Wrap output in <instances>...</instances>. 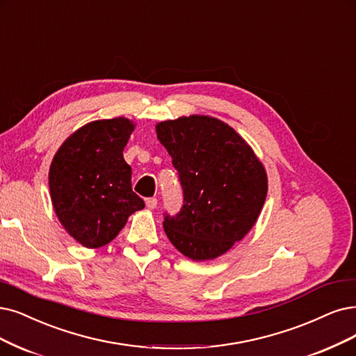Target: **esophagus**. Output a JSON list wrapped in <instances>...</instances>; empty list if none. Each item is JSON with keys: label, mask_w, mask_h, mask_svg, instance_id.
I'll return each instance as SVG.
<instances>
[{"label": "esophagus", "mask_w": 356, "mask_h": 356, "mask_svg": "<svg viewBox=\"0 0 356 356\" xmlns=\"http://www.w3.org/2000/svg\"><path fill=\"white\" fill-rule=\"evenodd\" d=\"M145 204H147L148 209H154L156 207V198H148Z\"/></svg>", "instance_id": "esophagus-1"}]
</instances>
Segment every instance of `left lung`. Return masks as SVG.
<instances>
[{
    "label": "left lung",
    "mask_w": 356,
    "mask_h": 356,
    "mask_svg": "<svg viewBox=\"0 0 356 356\" xmlns=\"http://www.w3.org/2000/svg\"><path fill=\"white\" fill-rule=\"evenodd\" d=\"M173 160L183 207L164 217V232L193 261L214 259L254 227L267 196V173L233 127L208 115L179 117L155 126Z\"/></svg>",
    "instance_id": "obj_1"
}]
</instances>
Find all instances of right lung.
I'll return each instance as SVG.
<instances>
[{
    "instance_id": "obj_1",
    "label": "right lung",
    "mask_w": 356,
    "mask_h": 356,
    "mask_svg": "<svg viewBox=\"0 0 356 356\" xmlns=\"http://www.w3.org/2000/svg\"><path fill=\"white\" fill-rule=\"evenodd\" d=\"M134 122L117 117L90 122L63 142L49 167L56 214L74 241L95 249L110 243L129 216L145 207L131 191L123 149Z\"/></svg>"
}]
</instances>
